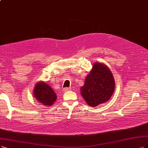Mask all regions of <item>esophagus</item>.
<instances>
[{
    "label": "esophagus",
    "mask_w": 148,
    "mask_h": 148,
    "mask_svg": "<svg viewBox=\"0 0 148 148\" xmlns=\"http://www.w3.org/2000/svg\"><path fill=\"white\" fill-rule=\"evenodd\" d=\"M69 90H71V88H63V91L64 92H66V91H69Z\"/></svg>",
    "instance_id": "1"
}]
</instances>
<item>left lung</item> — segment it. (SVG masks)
Segmentation results:
<instances>
[{"label": "left lung", "instance_id": "8db88e82", "mask_svg": "<svg viewBox=\"0 0 148 148\" xmlns=\"http://www.w3.org/2000/svg\"><path fill=\"white\" fill-rule=\"evenodd\" d=\"M115 88V82L107 65L95 62L80 88V94L87 104L95 107L109 101Z\"/></svg>", "mask_w": 148, "mask_h": 148}]
</instances>
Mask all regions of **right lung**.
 Listing matches in <instances>:
<instances>
[{"label":"right lung","instance_id":"right-lung-1","mask_svg":"<svg viewBox=\"0 0 148 148\" xmlns=\"http://www.w3.org/2000/svg\"><path fill=\"white\" fill-rule=\"evenodd\" d=\"M34 96L38 102L45 106H52L57 100V95L47 84L40 81L35 84Z\"/></svg>","mask_w":148,"mask_h":148}]
</instances>
